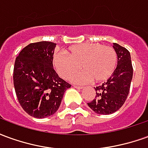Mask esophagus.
<instances>
[{"label": "esophagus", "instance_id": "1", "mask_svg": "<svg viewBox=\"0 0 148 148\" xmlns=\"http://www.w3.org/2000/svg\"><path fill=\"white\" fill-rule=\"evenodd\" d=\"M73 86H74V88H76V89H77V90H82V89L83 88V87H82V86H76V85H74Z\"/></svg>", "mask_w": 148, "mask_h": 148}]
</instances>
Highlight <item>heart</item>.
<instances>
[{
  "instance_id": "1",
  "label": "heart",
  "mask_w": 148,
  "mask_h": 148,
  "mask_svg": "<svg viewBox=\"0 0 148 148\" xmlns=\"http://www.w3.org/2000/svg\"><path fill=\"white\" fill-rule=\"evenodd\" d=\"M68 54L56 53L54 65L64 79H69L81 67L83 71L72 77V81L76 83L83 84L92 80L96 83L105 82L112 75L117 65V55L114 49L98 42L71 46Z\"/></svg>"
}]
</instances>
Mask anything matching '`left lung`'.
<instances>
[{
	"mask_svg": "<svg viewBox=\"0 0 148 148\" xmlns=\"http://www.w3.org/2000/svg\"><path fill=\"white\" fill-rule=\"evenodd\" d=\"M117 55V66L109 80L94 87L95 98L87 103L97 114L109 115L116 112L124 105L130 90L133 68L129 51L117 43H113Z\"/></svg>",
	"mask_w": 148,
	"mask_h": 148,
	"instance_id": "1",
	"label": "left lung"
}]
</instances>
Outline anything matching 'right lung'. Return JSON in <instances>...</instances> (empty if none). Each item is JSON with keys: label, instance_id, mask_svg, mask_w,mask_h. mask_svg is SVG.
Wrapping results in <instances>:
<instances>
[{"label": "right lung", "instance_id": "right-lung-1", "mask_svg": "<svg viewBox=\"0 0 148 148\" xmlns=\"http://www.w3.org/2000/svg\"><path fill=\"white\" fill-rule=\"evenodd\" d=\"M56 43L33 42L25 47L15 61L13 83L19 103L27 114L45 118L57 111L71 85L53 68Z\"/></svg>", "mask_w": 148, "mask_h": 148}]
</instances>
